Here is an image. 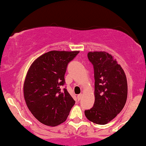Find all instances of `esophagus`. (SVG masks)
Returning a JSON list of instances; mask_svg holds the SVG:
<instances>
[{"label": "esophagus", "instance_id": "34e87169", "mask_svg": "<svg viewBox=\"0 0 146 146\" xmlns=\"http://www.w3.org/2000/svg\"><path fill=\"white\" fill-rule=\"evenodd\" d=\"M81 98H82V94H79V95H78V96H77L78 100H81Z\"/></svg>", "mask_w": 146, "mask_h": 146}]
</instances>
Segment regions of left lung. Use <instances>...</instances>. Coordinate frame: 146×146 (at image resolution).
I'll use <instances>...</instances> for the list:
<instances>
[{
    "instance_id": "1",
    "label": "left lung",
    "mask_w": 146,
    "mask_h": 146,
    "mask_svg": "<svg viewBox=\"0 0 146 146\" xmlns=\"http://www.w3.org/2000/svg\"><path fill=\"white\" fill-rule=\"evenodd\" d=\"M88 58L93 65L95 103L85 111L86 117L98 125L112 120L125 106L127 98V82L121 66L104 51L89 52Z\"/></svg>"
}]
</instances>
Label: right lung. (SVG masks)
Segmentation results:
<instances>
[{
	"label": "right lung",
	"instance_id": "obj_1",
	"mask_svg": "<svg viewBox=\"0 0 146 146\" xmlns=\"http://www.w3.org/2000/svg\"><path fill=\"white\" fill-rule=\"evenodd\" d=\"M79 51H51L33 62L23 86L28 108L40 123L56 126L64 123L75 101L62 88L68 63Z\"/></svg>",
	"mask_w": 146,
	"mask_h": 146
}]
</instances>
